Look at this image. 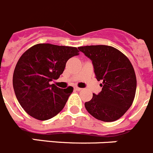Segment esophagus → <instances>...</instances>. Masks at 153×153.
Segmentation results:
<instances>
[{"instance_id":"34e87169","label":"esophagus","mask_w":153,"mask_h":153,"mask_svg":"<svg viewBox=\"0 0 153 153\" xmlns=\"http://www.w3.org/2000/svg\"><path fill=\"white\" fill-rule=\"evenodd\" d=\"M75 90L78 91H82V89L81 88H78V87H75Z\"/></svg>"}]
</instances>
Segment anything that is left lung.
I'll return each instance as SVG.
<instances>
[{"label": "left lung", "mask_w": 153, "mask_h": 153, "mask_svg": "<svg viewBox=\"0 0 153 153\" xmlns=\"http://www.w3.org/2000/svg\"><path fill=\"white\" fill-rule=\"evenodd\" d=\"M92 61L97 81L102 90L93 94L85 103L88 112L96 119L113 122L127 111L134 100L137 78L127 57L112 46L97 45L78 47Z\"/></svg>", "instance_id": "obj_1"}]
</instances>
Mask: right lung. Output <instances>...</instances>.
Listing matches in <instances>:
<instances>
[{
    "instance_id": "1",
    "label": "right lung",
    "mask_w": 153,
    "mask_h": 153,
    "mask_svg": "<svg viewBox=\"0 0 153 153\" xmlns=\"http://www.w3.org/2000/svg\"><path fill=\"white\" fill-rule=\"evenodd\" d=\"M76 47L39 43L20 56L13 75L15 94L31 117L46 120L64 108L72 87L62 89L50 82L59 78L70 58L78 56Z\"/></svg>"
}]
</instances>
